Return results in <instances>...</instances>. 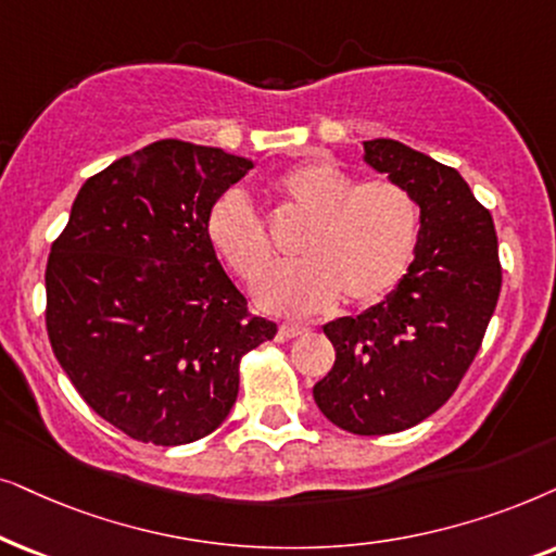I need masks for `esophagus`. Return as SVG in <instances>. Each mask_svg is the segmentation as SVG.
I'll return each mask as SVG.
<instances>
[{
  "instance_id": "34e87169",
  "label": "esophagus",
  "mask_w": 556,
  "mask_h": 556,
  "mask_svg": "<svg viewBox=\"0 0 556 556\" xmlns=\"http://www.w3.org/2000/svg\"><path fill=\"white\" fill-rule=\"evenodd\" d=\"M302 332H307V328L305 325H294V323H285V325H279V340H292V338H298V336H302Z\"/></svg>"
}]
</instances>
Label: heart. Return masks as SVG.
<instances>
[{
    "mask_svg": "<svg viewBox=\"0 0 556 556\" xmlns=\"http://www.w3.org/2000/svg\"><path fill=\"white\" fill-rule=\"evenodd\" d=\"M274 190L309 226L298 243L300 262L279 266L258 285V307L302 317L320 313L338 292L348 305L366 307L402 282L419 239V208L402 185L355 182L343 167L309 160L277 175ZM205 239L243 282H258L274 262L262 218L236 188L205 213Z\"/></svg>",
    "mask_w": 556,
    "mask_h": 556,
    "instance_id": "obj_1",
    "label": "heart"
}]
</instances>
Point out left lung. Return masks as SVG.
I'll use <instances>...</instances> for the list:
<instances>
[{"label": "left lung", "instance_id": "left-lung-1", "mask_svg": "<svg viewBox=\"0 0 556 556\" xmlns=\"http://www.w3.org/2000/svg\"><path fill=\"white\" fill-rule=\"evenodd\" d=\"M364 162L419 205L414 262L379 305L323 325L336 364L313 396L332 425L391 434L453 396L501 292L493 218L457 169L396 139L364 142Z\"/></svg>", "mask_w": 556, "mask_h": 556}]
</instances>
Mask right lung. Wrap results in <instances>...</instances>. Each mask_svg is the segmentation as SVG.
<instances>
[{
    "instance_id": "1",
    "label": "right lung",
    "mask_w": 556,
    "mask_h": 556,
    "mask_svg": "<svg viewBox=\"0 0 556 556\" xmlns=\"http://www.w3.org/2000/svg\"><path fill=\"white\" fill-rule=\"evenodd\" d=\"M254 162L162 139L88 177L48 256V338L91 409L173 447L211 434L239 364L277 325L254 317L205 239V213Z\"/></svg>"
}]
</instances>
